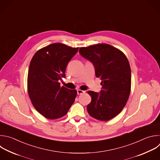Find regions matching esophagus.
Segmentation results:
<instances>
[{
  "mask_svg": "<svg viewBox=\"0 0 160 160\" xmlns=\"http://www.w3.org/2000/svg\"><path fill=\"white\" fill-rule=\"evenodd\" d=\"M85 92V91L82 90H80V89H78V90H77V93H78V95H81V94H83V93H84Z\"/></svg>",
  "mask_w": 160,
  "mask_h": 160,
  "instance_id": "1",
  "label": "esophagus"
}]
</instances>
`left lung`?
Instances as JSON below:
<instances>
[{
	"label": "left lung",
	"mask_w": 160,
	"mask_h": 160,
	"mask_svg": "<svg viewBox=\"0 0 160 160\" xmlns=\"http://www.w3.org/2000/svg\"><path fill=\"white\" fill-rule=\"evenodd\" d=\"M79 52L92 63L96 77L102 80L100 93L88 91L92 98L87 107L88 113L97 120L109 121L122 111L129 97L131 72L128 60L121 50L105 43L82 47Z\"/></svg>",
	"instance_id": "8db88e82"
}]
</instances>
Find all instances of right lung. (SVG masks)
<instances>
[{
    "mask_svg": "<svg viewBox=\"0 0 160 160\" xmlns=\"http://www.w3.org/2000/svg\"><path fill=\"white\" fill-rule=\"evenodd\" d=\"M78 48L53 43L38 50L30 62L28 94L34 108L47 119L64 116L75 101L77 90L61 87L59 80Z\"/></svg>",
    "mask_w": 160,
    "mask_h": 160,
    "instance_id": "add662e5",
    "label": "right lung"
}]
</instances>
